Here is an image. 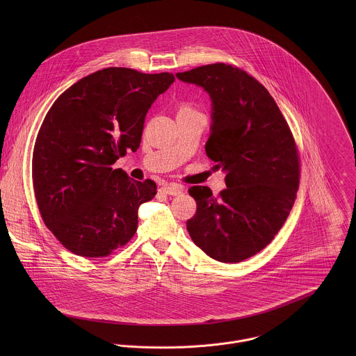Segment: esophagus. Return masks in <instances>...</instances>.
Returning <instances> with one entry per match:
<instances>
[{
	"label": "esophagus",
	"mask_w": 356,
	"mask_h": 356,
	"mask_svg": "<svg viewBox=\"0 0 356 356\" xmlns=\"http://www.w3.org/2000/svg\"><path fill=\"white\" fill-rule=\"evenodd\" d=\"M161 192L164 195H168V196H178L184 192V186L179 185V184H170L168 186L161 188Z\"/></svg>",
	"instance_id": "obj_1"
}]
</instances>
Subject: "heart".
Here are the masks:
<instances>
[{"label": "heart", "mask_w": 356, "mask_h": 356, "mask_svg": "<svg viewBox=\"0 0 356 356\" xmlns=\"http://www.w3.org/2000/svg\"><path fill=\"white\" fill-rule=\"evenodd\" d=\"M182 109H191V108H188V106H185V108H182Z\"/></svg>", "instance_id": "obj_1"}]
</instances>
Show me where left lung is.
Returning a JSON list of instances; mask_svg holds the SVG:
<instances>
[{"label": "left lung", "mask_w": 356, "mask_h": 356, "mask_svg": "<svg viewBox=\"0 0 356 356\" xmlns=\"http://www.w3.org/2000/svg\"><path fill=\"white\" fill-rule=\"evenodd\" d=\"M211 99L207 156L226 177L213 197L192 186L197 211L186 222L193 243L209 257L238 263L268 245L285 223L299 189V157L291 129L267 89L223 63L178 72Z\"/></svg>", "instance_id": "8db88e82"}]
</instances>
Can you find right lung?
<instances>
[{"label":"right lung","instance_id":"1","mask_svg":"<svg viewBox=\"0 0 356 356\" xmlns=\"http://www.w3.org/2000/svg\"><path fill=\"white\" fill-rule=\"evenodd\" d=\"M174 81L170 72L109 67L51 105L34 147L33 184L47 227L71 252L108 256L134 236L156 184L111 165L138 149L148 109Z\"/></svg>","mask_w":356,"mask_h":356}]
</instances>
